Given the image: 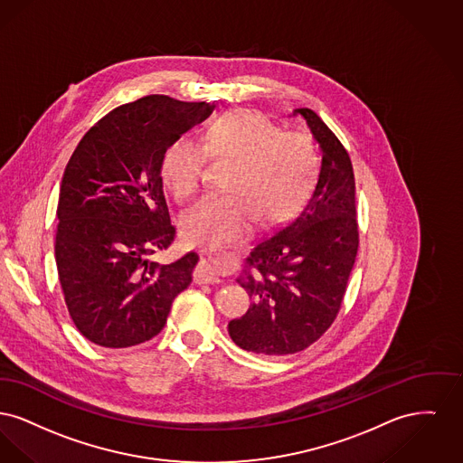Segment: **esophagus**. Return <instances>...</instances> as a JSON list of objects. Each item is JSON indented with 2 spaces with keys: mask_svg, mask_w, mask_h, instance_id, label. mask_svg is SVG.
I'll return each mask as SVG.
<instances>
[{
  "mask_svg": "<svg viewBox=\"0 0 463 463\" xmlns=\"http://www.w3.org/2000/svg\"><path fill=\"white\" fill-rule=\"evenodd\" d=\"M195 280L198 284H218L221 282L220 271L213 260H202L196 268Z\"/></svg>",
  "mask_w": 463,
  "mask_h": 463,
  "instance_id": "34e87169",
  "label": "esophagus"
}]
</instances>
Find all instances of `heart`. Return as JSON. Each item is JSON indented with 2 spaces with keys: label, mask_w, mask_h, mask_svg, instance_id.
Here are the masks:
<instances>
[{
  "label": "heart",
  "mask_w": 463,
  "mask_h": 463,
  "mask_svg": "<svg viewBox=\"0 0 463 463\" xmlns=\"http://www.w3.org/2000/svg\"><path fill=\"white\" fill-rule=\"evenodd\" d=\"M233 164L224 181L226 195L205 198L183 221V235L194 245L237 242L258 226L288 220L310 195L317 177L314 143L298 132H282L265 115L228 111L203 130L202 145L174 137L164 149L160 172L172 196L194 200L207 175V162Z\"/></svg>",
  "instance_id": "obj_1"
}]
</instances>
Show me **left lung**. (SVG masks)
<instances>
[{"label": "left lung", "instance_id": "left-lung-1", "mask_svg": "<svg viewBox=\"0 0 463 463\" xmlns=\"http://www.w3.org/2000/svg\"><path fill=\"white\" fill-rule=\"evenodd\" d=\"M292 115L305 118L322 155L316 190L294 220L252 247L237 277L252 303L228 324L232 340L261 355L301 352L329 329L359 247L346 149L316 111L299 108Z\"/></svg>", "mask_w": 463, "mask_h": 463}]
</instances>
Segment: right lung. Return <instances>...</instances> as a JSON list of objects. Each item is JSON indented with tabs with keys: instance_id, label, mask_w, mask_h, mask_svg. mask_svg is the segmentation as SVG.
Wrapping results in <instances>:
<instances>
[{
	"instance_id": "1",
	"label": "right lung",
	"mask_w": 463,
	"mask_h": 463,
	"mask_svg": "<svg viewBox=\"0 0 463 463\" xmlns=\"http://www.w3.org/2000/svg\"><path fill=\"white\" fill-rule=\"evenodd\" d=\"M214 106L146 96L100 118L74 149L61 183L55 263L76 329L104 348L156 336L194 279L195 252L153 258L175 237L160 162L174 137Z\"/></svg>"
}]
</instances>
